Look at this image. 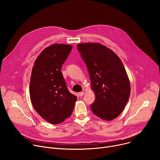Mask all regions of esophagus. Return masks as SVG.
Listing matches in <instances>:
<instances>
[{
    "label": "esophagus",
    "mask_w": 160,
    "mask_h": 160,
    "mask_svg": "<svg viewBox=\"0 0 160 160\" xmlns=\"http://www.w3.org/2000/svg\"><path fill=\"white\" fill-rule=\"evenodd\" d=\"M84 94V92H83V91H82V92H80L79 93H78V95H79V97H82V96Z\"/></svg>",
    "instance_id": "34e87169"
}]
</instances>
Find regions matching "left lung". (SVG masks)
Returning <instances> with one entry per match:
<instances>
[{
    "instance_id": "8db88e82",
    "label": "left lung",
    "mask_w": 160,
    "mask_h": 160,
    "mask_svg": "<svg viewBox=\"0 0 160 160\" xmlns=\"http://www.w3.org/2000/svg\"><path fill=\"white\" fill-rule=\"evenodd\" d=\"M87 66L96 98L92 112L109 121L118 117L129 100L130 82L120 58L110 49L99 43L77 45Z\"/></svg>"
}]
</instances>
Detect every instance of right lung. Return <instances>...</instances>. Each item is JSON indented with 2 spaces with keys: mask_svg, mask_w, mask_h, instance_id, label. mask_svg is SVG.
I'll return each mask as SVG.
<instances>
[{
  "mask_svg": "<svg viewBox=\"0 0 160 160\" xmlns=\"http://www.w3.org/2000/svg\"><path fill=\"white\" fill-rule=\"evenodd\" d=\"M72 46L51 45L36 59L30 80V98L38 114L52 124L63 122L71 115L77 99L71 94L61 72Z\"/></svg>",
  "mask_w": 160,
  "mask_h": 160,
  "instance_id": "obj_1",
  "label": "right lung"
}]
</instances>
